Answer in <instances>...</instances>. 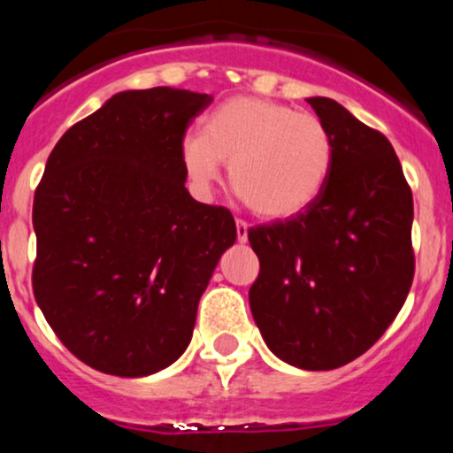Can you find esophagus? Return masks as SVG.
Returning <instances> with one entry per match:
<instances>
[{"label": "esophagus", "instance_id": "34e87169", "mask_svg": "<svg viewBox=\"0 0 453 453\" xmlns=\"http://www.w3.org/2000/svg\"><path fill=\"white\" fill-rule=\"evenodd\" d=\"M247 234H249L247 221L236 219V236H238V242H247Z\"/></svg>", "mask_w": 453, "mask_h": 453}]
</instances>
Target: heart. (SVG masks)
Returning <instances> with one entry per match:
<instances>
[{
  "label": "heart",
  "instance_id": "b5f03b06",
  "mask_svg": "<svg viewBox=\"0 0 453 453\" xmlns=\"http://www.w3.org/2000/svg\"><path fill=\"white\" fill-rule=\"evenodd\" d=\"M189 179L206 191L230 164L236 196L256 215L279 219L304 211L324 191L334 164L330 129L311 112L264 97H232L183 140Z\"/></svg>",
  "mask_w": 453,
  "mask_h": 453
}]
</instances>
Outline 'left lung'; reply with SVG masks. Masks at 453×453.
<instances>
[{
    "label": "left lung",
    "mask_w": 453,
    "mask_h": 453,
    "mask_svg": "<svg viewBox=\"0 0 453 453\" xmlns=\"http://www.w3.org/2000/svg\"><path fill=\"white\" fill-rule=\"evenodd\" d=\"M334 164L319 196L285 221L249 230L259 274L253 319L274 356L330 371L371 349L415 273L413 194L389 140L330 97H309Z\"/></svg>",
    "instance_id": "1"
}]
</instances>
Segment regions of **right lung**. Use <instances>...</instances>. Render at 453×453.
I'll use <instances>...</instances> for the list:
<instances>
[{"mask_svg":"<svg viewBox=\"0 0 453 453\" xmlns=\"http://www.w3.org/2000/svg\"><path fill=\"white\" fill-rule=\"evenodd\" d=\"M211 102L173 87L117 93L46 161L34 196V296L96 371L144 377L179 360L236 241L232 212L185 189L187 127Z\"/></svg>","mask_w":453,"mask_h":453,"instance_id":"1","label":"right lung"}]
</instances>
